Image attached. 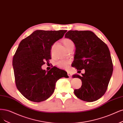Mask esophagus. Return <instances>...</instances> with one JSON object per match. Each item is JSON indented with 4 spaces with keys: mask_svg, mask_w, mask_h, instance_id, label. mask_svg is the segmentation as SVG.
Listing matches in <instances>:
<instances>
[{
    "mask_svg": "<svg viewBox=\"0 0 123 123\" xmlns=\"http://www.w3.org/2000/svg\"><path fill=\"white\" fill-rule=\"evenodd\" d=\"M67 74H68V75L70 77H71V76H72V74L70 72H67Z\"/></svg>",
    "mask_w": 123,
    "mask_h": 123,
    "instance_id": "esophagus-1",
    "label": "esophagus"
}]
</instances>
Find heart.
I'll return each mask as SVG.
<instances>
[{"label": "heart", "instance_id": "b5f03b06", "mask_svg": "<svg viewBox=\"0 0 123 123\" xmlns=\"http://www.w3.org/2000/svg\"><path fill=\"white\" fill-rule=\"evenodd\" d=\"M62 42L65 47L68 49L71 46L74 45L72 41L68 38H65L62 40ZM70 62L67 60H61L55 63L56 66L61 68H67L69 66Z\"/></svg>", "mask_w": 123, "mask_h": 123}]
</instances>
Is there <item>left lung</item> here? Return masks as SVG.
Listing matches in <instances>:
<instances>
[{
    "mask_svg": "<svg viewBox=\"0 0 123 123\" xmlns=\"http://www.w3.org/2000/svg\"><path fill=\"white\" fill-rule=\"evenodd\" d=\"M65 37L75 46L73 67L80 72L85 70L82 76L73 75L82 81L81 87L74 91L75 96L88 102L98 100L106 91L113 72L108 46L91 31H69Z\"/></svg>",
    "mask_w": 123,
    "mask_h": 123,
    "instance_id": "left-lung-1",
    "label": "left lung"
}]
</instances>
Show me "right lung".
<instances>
[{"label":"right lung","mask_w":123,"mask_h":123,"mask_svg":"<svg viewBox=\"0 0 123 123\" xmlns=\"http://www.w3.org/2000/svg\"><path fill=\"white\" fill-rule=\"evenodd\" d=\"M67 31L37 30L21 41L12 66L16 87L27 99L35 102L47 100L54 92L57 80L68 77L67 73L62 75V70L56 67L48 71L41 68L51 58V46Z\"/></svg>","instance_id":"right-lung-1"}]
</instances>
